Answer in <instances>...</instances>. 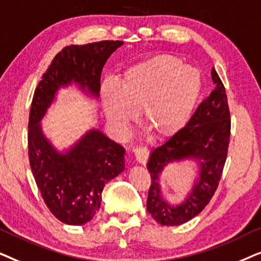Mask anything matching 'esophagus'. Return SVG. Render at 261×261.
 <instances>
[{
  "mask_svg": "<svg viewBox=\"0 0 261 261\" xmlns=\"http://www.w3.org/2000/svg\"><path fill=\"white\" fill-rule=\"evenodd\" d=\"M133 152L135 154V159H137V162L139 164H141V165H146V163H147V159H148V155H149L148 149L145 147H137L133 149Z\"/></svg>",
  "mask_w": 261,
  "mask_h": 261,
  "instance_id": "1",
  "label": "esophagus"
}]
</instances>
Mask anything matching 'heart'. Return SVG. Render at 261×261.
I'll list each match as a JSON object with an SVG mask.
<instances>
[{
  "mask_svg": "<svg viewBox=\"0 0 261 261\" xmlns=\"http://www.w3.org/2000/svg\"><path fill=\"white\" fill-rule=\"evenodd\" d=\"M202 91V76L178 57L160 55L128 67L119 83H106L105 114L124 134L140 110L141 123L158 139L177 134L190 119Z\"/></svg>",
  "mask_w": 261,
  "mask_h": 261,
  "instance_id": "b5f03b06",
  "label": "heart"
}]
</instances>
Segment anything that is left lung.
<instances>
[{
    "instance_id": "1",
    "label": "left lung",
    "mask_w": 261,
    "mask_h": 261,
    "mask_svg": "<svg viewBox=\"0 0 261 261\" xmlns=\"http://www.w3.org/2000/svg\"><path fill=\"white\" fill-rule=\"evenodd\" d=\"M212 81L215 88L185 127L149 155L147 169L151 173V188L147 210L163 226H179L197 216L210 202L221 179L229 145L230 114L226 89L214 67ZM187 160L198 164V177L185 201L171 205L162 196L160 176L167 165Z\"/></svg>"
}]
</instances>
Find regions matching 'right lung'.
Here are the masks:
<instances>
[{
	"mask_svg": "<svg viewBox=\"0 0 261 261\" xmlns=\"http://www.w3.org/2000/svg\"><path fill=\"white\" fill-rule=\"evenodd\" d=\"M123 41H99L64 47L42 74L32 99L28 156L35 183L53 215L63 223L82 226L101 206L105 185L124 170V148L89 129L66 151H58L42 132L41 120L62 88L74 84L97 99L107 60Z\"/></svg>",
	"mask_w": 261,
	"mask_h": 261,
	"instance_id": "1",
	"label": "right lung"
}]
</instances>
